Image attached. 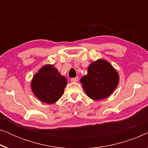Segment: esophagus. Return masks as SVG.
<instances>
[{
  "mask_svg": "<svg viewBox=\"0 0 148 148\" xmlns=\"http://www.w3.org/2000/svg\"><path fill=\"white\" fill-rule=\"evenodd\" d=\"M70 81L71 82H78V77H74V78H71L70 79Z\"/></svg>",
  "mask_w": 148,
  "mask_h": 148,
  "instance_id": "obj_1",
  "label": "esophagus"
}]
</instances>
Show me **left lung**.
Instances as JSON below:
<instances>
[{
	"label": "left lung",
	"instance_id": "1",
	"mask_svg": "<svg viewBox=\"0 0 148 148\" xmlns=\"http://www.w3.org/2000/svg\"><path fill=\"white\" fill-rule=\"evenodd\" d=\"M88 71L80 82L87 96L92 100L108 98L118 86V73L106 60L98 59L92 62Z\"/></svg>",
	"mask_w": 148,
	"mask_h": 148
}]
</instances>
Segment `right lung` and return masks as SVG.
<instances>
[{"mask_svg":"<svg viewBox=\"0 0 148 148\" xmlns=\"http://www.w3.org/2000/svg\"><path fill=\"white\" fill-rule=\"evenodd\" d=\"M66 84L67 81L65 77L62 76L53 65L46 64L34 76L31 88L38 99L50 104L59 100Z\"/></svg>","mask_w":148,"mask_h":148,"instance_id":"add662e5","label":"right lung"}]
</instances>
